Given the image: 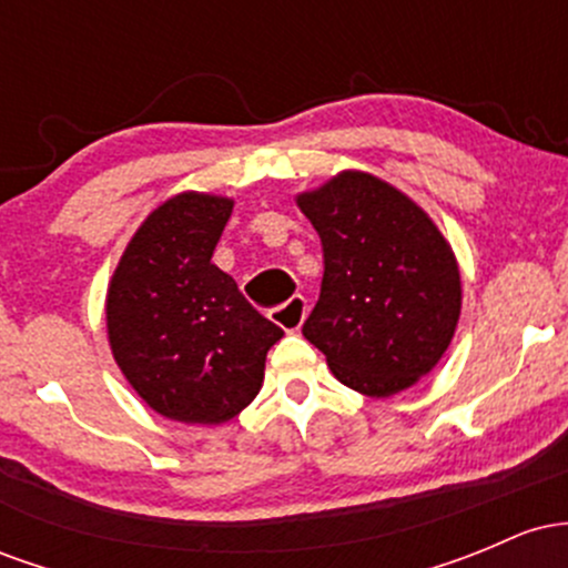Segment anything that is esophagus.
Segmentation results:
<instances>
[{"mask_svg":"<svg viewBox=\"0 0 568 568\" xmlns=\"http://www.w3.org/2000/svg\"><path fill=\"white\" fill-rule=\"evenodd\" d=\"M270 317L272 323H277L283 331H298L306 317V298L302 293H296V296H291L285 304L275 306V310L270 312Z\"/></svg>","mask_w":568,"mask_h":568,"instance_id":"obj_1","label":"esophagus"}]
</instances>
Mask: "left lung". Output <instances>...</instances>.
<instances>
[{
  "mask_svg": "<svg viewBox=\"0 0 568 568\" xmlns=\"http://www.w3.org/2000/svg\"><path fill=\"white\" fill-rule=\"evenodd\" d=\"M296 202L323 245L321 298L304 336L357 393L410 387L454 338V251L416 202L376 175L347 171Z\"/></svg>",
  "mask_w": 568,
  "mask_h": 568,
  "instance_id": "left-lung-1",
  "label": "left lung"
}]
</instances>
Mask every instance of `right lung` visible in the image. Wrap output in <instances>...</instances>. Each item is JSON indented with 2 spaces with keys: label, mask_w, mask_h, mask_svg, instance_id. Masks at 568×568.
Returning a JSON list of instances; mask_svg holds the SVG:
<instances>
[{
  "label": "right lung",
  "mask_w": 568,
  "mask_h": 568,
  "mask_svg": "<svg viewBox=\"0 0 568 568\" xmlns=\"http://www.w3.org/2000/svg\"><path fill=\"white\" fill-rule=\"evenodd\" d=\"M232 200L184 192L162 202L122 253L106 296L116 366L158 414L194 425L237 416L264 382L283 328L211 262Z\"/></svg>",
  "instance_id": "right-lung-1"
}]
</instances>
